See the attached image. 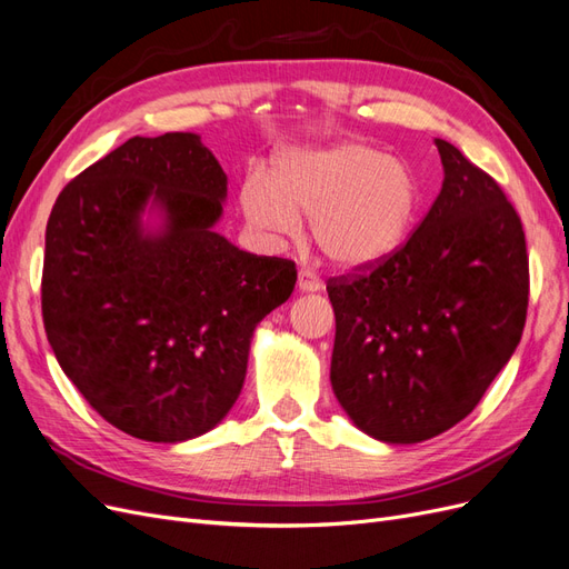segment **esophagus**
<instances>
[{"instance_id":"1","label":"esophagus","mask_w":569,"mask_h":569,"mask_svg":"<svg viewBox=\"0 0 569 569\" xmlns=\"http://www.w3.org/2000/svg\"><path fill=\"white\" fill-rule=\"evenodd\" d=\"M298 288H300V292H315V290H321L323 283H321V279L317 277V273L302 269L298 273Z\"/></svg>"}]
</instances>
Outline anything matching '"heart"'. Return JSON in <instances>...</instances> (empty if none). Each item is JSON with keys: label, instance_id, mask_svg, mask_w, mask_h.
<instances>
[{"label": "heart", "instance_id": "obj_1", "mask_svg": "<svg viewBox=\"0 0 569 569\" xmlns=\"http://www.w3.org/2000/svg\"><path fill=\"white\" fill-rule=\"evenodd\" d=\"M423 203V189L405 160L369 143L345 141L277 158L271 181L246 177L241 210L271 238H290L307 217L309 241L338 269L385 262L405 246Z\"/></svg>", "mask_w": 569, "mask_h": 569}]
</instances>
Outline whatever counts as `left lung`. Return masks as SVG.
<instances>
[{"instance_id": "left-lung-1", "label": "left lung", "mask_w": 569, "mask_h": 569, "mask_svg": "<svg viewBox=\"0 0 569 569\" xmlns=\"http://www.w3.org/2000/svg\"><path fill=\"white\" fill-rule=\"evenodd\" d=\"M442 191L409 241L371 269L328 279L336 311L331 385L355 426L388 445L463 420L522 338L529 258L497 184L435 139Z\"/></svg>"}]
</instances>
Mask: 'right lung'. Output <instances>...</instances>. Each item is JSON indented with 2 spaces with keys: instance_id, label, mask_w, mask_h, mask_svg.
<instances>
[{
  "instance_id": "right-lung-1",
  "label": "right lung",
  "mask_w": 569,
  "mask_h": 569,
  "mask_svg": "<svg viewBox=\"0 0 569 569\" xmlns=\"http://www.w3.org/2000/svg\"><path fill=\"white\" fill-rule=\"evenodd\" d=\"M227 174L198 134L132 137L59 193L44 331L89 407L146 442L212 430L241 395L250 338L298 281L214 231ZM146 207L163 224L142 227Z\"/></svg>"
}]
</instances>
